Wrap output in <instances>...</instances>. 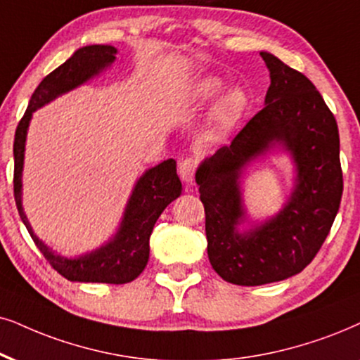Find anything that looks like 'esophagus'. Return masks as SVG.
<instances>
[{
  "instance_id": "34e87169",
  "label": "esophagus",
  "mask_w": 360,
  "mask_h": 360,
  "mask_svg": "<svg viewBox=\"0 0 360 360\" xmlns=\"http://www.w3.org/2000/svg\"><path fill=\"white\" fill-rule=\"evenodd\" d=\"M195 169H198V161L194 158H186L179 162V176L186 184H193Z\"/></svg>"
}]
</instances>
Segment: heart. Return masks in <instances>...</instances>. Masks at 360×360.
I'll use <instances>...</instances> for the list:
<instances>
[{
  "label": "heart",
  "instance_id": "1",
  "mask_svg": "<svg viewBox=\"0 0 360 360\" xmlns=\"http://www.w3.org/2000/svg\"><path fill=\"white\" fill-rule=\"evenodd\" d=\"M222 89H224V81L219 76L209 75L191 83L188 94L195 103H206L214 96H217ZM245 108H248V94H245V91L243 88L229 89L219 99L216 108H214L211 116L212 129L219 134L229 131L239 121V117L243 116Z\"/></svg>",
  "mask_w": 360,
  "mask_h": 360
}]
</instances>
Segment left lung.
<instances>
[{
    "label": "left lung",
    "mask_w": 360,
    "mask_h": 360,
    "mask_svg": "<svg viewBox=\"0 0 360 360\" xmlns=\"http://www.w3.org/2000/svg\"><path fill=\"white\" fill-rule=\"evenodd\" d=\"M271 76L261 111L231 146L206 158L195 183L206 212L207 256L222 279L262 285L299 274L319 252L342 198L339 129L334 115L302 72L261 51ZM276 148L296 167L295 189L266 221L248 219L240 179L251 162ZM248 221L251 230L240 231Z\"/></svg>",
    "instance_id": "1"
}]
</instances>
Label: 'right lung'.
Here are the masks:
<instances>
[{
    "instance_id": "right-lung-1",
    "label": "right lung",
    "mask_w": 360,
    "mask_h": 360,
    "mask_svg": "<svg viewBox=\"0 0 360 360\" xmlns=\"http://www.w3.org/2000/svg\"><path fill=\"white\" fill-rule=\"evenodd\" d=\"M117 49L109 44L83 46L41 81L30 99L28 109L16 127L15 144V201L21 221L34 244L48 259L53 269L72 282H106L126 284L134 281L146 267L149 259V238L161 212L183 193V184L176 172L174 159H166L151 167L136 181L133 193L127 199L124 214L116 234L94 251L78 257L59 256L34 234L25 209H22V166L30 121L36 109L51 103L61 94L96 78L116 61Z\"/></svg>"
}]
</instances>
